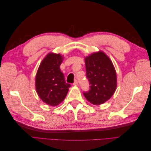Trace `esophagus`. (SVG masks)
Listing matches in <instances>:
<instances>
[{"label": "esophagus", "mask_w": 151, "mask_h": 151, "mask_svg": "<svg viewBox=\"0 0 151 151\" xmlns=\"http://www.w3.org/2000/svg\"><path fill=\"white\" fill-rule=\"evenodd\" d=\"M74 84V86H77V85H78V82H77V80H75L74 83V84Z\"/></svg>", "instance_id": "esophagus-1"}]
</instances>
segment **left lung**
I'll return each instance as SVG.
<instances>
[{
  "mask_svg": "<svg viewBox=\"0 0 151 151\" xmlns=\"http://www.w3.org/2000/svg\"><path fill=\"white\" fill-rule=\"evenodd\" d=\"M86 77L90 86L84 96L94 105L103 104L110 98L116 88V74L113 63L103 52L85 58Z\"/></svg>",
  "mask_w": 151,
  "mask_h": 151,
  "instance_id": "1",
  "label": "left lung"
}]
</instances>
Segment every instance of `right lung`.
I'll use <instances>...</instances> for the list:
<instances>
[{
    "label": "right lung",
    "mask_w": 151,
    "mask_h": 151,
    "mask_svg": "<svg viewBox=\"0 0 151 151\" xmlns=\"http://www.w3.org/2000/svg\"><path fill=\"white\" fill-rule=\"evenodd\" d=\"M60 54L50 53L45 57L36 76V89L39 97L50 106H57L65 99L70 84L66 83L60 66Z\"/></svg>",
    "instance_id": "right-lung-1"
}]
</instances>
